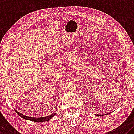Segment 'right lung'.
Segmentation results:
<instances>
[{"label":"right lung","mask_w":134,"mask_h":134,"mask_svg":"<svg viewBox=\"0 0 134 134\" xmlns=\"http://www.w3.org/2000/svg\"><path fill=\"white\" fill-rule=\"evenodd\" d=\"M16 113H17L18 115H20L21 118H23V119H24L25 120H29L31 121H33V122H46V121H48L49 120L55 116V114L56 113H54V114H52V115L50 116H48L46 117H43V118H32V117H29V116H27L23 114L22 113H20V112L17 111L16 110Z\"/></svg>","instance_id":"add662e5"}]
</instances>
